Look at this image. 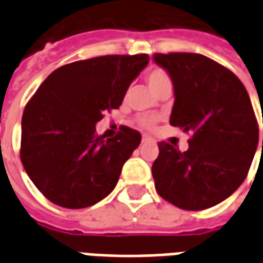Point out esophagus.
<instances>
[{
  "label": "esophagus",
  "instance_id": "esophagus-1",
  "mask_svg": "<svg viewBox=\"0 0 263 263\" xmlns=\"http://www.w3.org/2000/svg\"><path fill=\"white\" fill-rule=\"evenodd\" d=\"M142 142H145V143L154 142V139H152V138L149 137V135H143V137H142Z\"/></svg>",
  "mask_w": 263,
  "mask_h": 263
}]
</instances>
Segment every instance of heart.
Listing matches in <instances>:
<instances>
[{
    "label": "heart",
    "mask_w": 263,
    "mask_h": 263,
    "mask_svg": "<svg viewBox=\"0 0 263 263\" xmlns=\"http://www.w3.org/2000/svg\"><path fill=\"white\" fill-rule=\"evenodd\" d=\"M146 80H148L149 87L154 90L156 94L166 86H172L171 79H169V76L166 74L163 70L160 69H154L149 71L148 74H146ZM139 124L145 128H154L155 124H156V118L154 117H142V118H139Z\"/></svg>",
    "instance_id": "1"
}]
</instances>
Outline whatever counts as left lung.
Listing matches in <instances>:
<instances>
[{"instance_id": "8db88e82", "label": "left lung", "mask_w": 263, "mask_h": 263, "mask_svg": "<svg viewBox=\"0 0 263 263\" xmlns=\"http://www.w3.org/2000/svg\"><path fill=\"white\" fill-rule=\"evenodd\" d=\"M154 62L173 83L171 125L193 132L186 152L158 143L156 192L179 209H210L242 184L258 148L248 92L232 71L203 54L155 53Z\"/></svg>"}]
</instances>
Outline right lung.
Masks as SVG:
<instances>
[{"label": "right lung", "instance_id": "obj_1", "mask_svg": "<svg viewBox=\"0 0 263 263\" xmlns=\"http://www.w3.org/2000/svg\"><path fill=\"white\" fill-rule=\"evenodd\" d=\"M148 54H109L56 69L26 104L21 160L37 190L65 209H86L107 197L141 134L121 126L104 139L96 124L122 104Z\"/></svg>", "mask_w": 263, "mask_h": 263}]
</instances>
